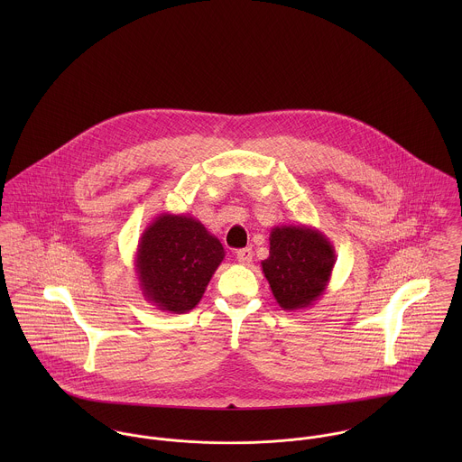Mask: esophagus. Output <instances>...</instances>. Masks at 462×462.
Listing matches in <instances>:
<instances>
[{"mask_svg":"<svg viewBox=\"0 0 462 462\" xmlns=\"http://www.w3.org/2000/svg\"><path fill=\"white\" fill-rule=\"evenodd\" d=\"M236 260L242 264H249L253 262V249L245 247V249H240L236 251Z\"/></svg>","mask_w":462,"mask_h":462,"instance_id":"1","label":"esophagus"}]
</instances>
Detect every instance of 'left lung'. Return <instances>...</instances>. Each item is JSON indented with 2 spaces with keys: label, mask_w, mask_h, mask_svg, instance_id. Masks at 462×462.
Returning a JSON list of instances; mask_svg holds the SVG:
<instances>
[{
  "label": "left lung",
  "mask_w": 462,
  "mask_h": 462,
  "mask_svg": "<svg viewBox=\"0 0 462 462\" xmlns=\"http://www.w3.org/2000/svg\"><path fill=\"white\" fill-rule=\"evenodd\" d=\"M334 263V247L322 231L282 224L270 231V254L262 268L277 304L295 311L311 308L324 295Z\"/></svg>",
  "instance_id": "obj_1"
}]
</instances>
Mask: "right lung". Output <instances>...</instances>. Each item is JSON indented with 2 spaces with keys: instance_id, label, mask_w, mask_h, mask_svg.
Masks as SVG:
<instances>
[{
  "instance_id": "1",
  "label": "right lung",
  "mask_w": 462,
  "mask_h": 462,
  "mask_svg": "<svg viewBox=\"0 0 462 462\" xmlns=\"http://www.w3.org/2000/svg\"><path fill=\"white\" fill-rule=\"evenodd\" d=\"M134 256L145 300L181 315L198 306L226 251L198 218L160 213L143 229Z\"/></svg>"
}]
</instances>
